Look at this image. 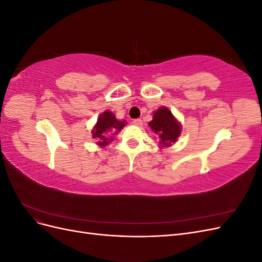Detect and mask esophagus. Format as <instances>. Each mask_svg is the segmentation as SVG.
Wrapping results in <instances>:
<instances>
[{
  "mask_svg": "<svg viewBox=\"0 0 262 262\" xmlns=\"http://www.w3.org/2000/svg\"><path fill=\"white\" fill-rule=\"evenodd\" d=\"M132 123L134 125H137V126H141L142 125V120H141V119H134V120L132 121Z\"/></svg>",
  "mask_w": 262,
  "mask_h": 262,
  "instance_id": "obj_1",
  "label": "esophagus"
}]
</instances>
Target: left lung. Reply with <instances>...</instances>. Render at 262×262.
<instances>
[{
    "label": "left lung",
    "instance_id": "obj_1",
    "mask_svg": "<svg viewBox=\"0 0 262 262\" xmlns=\"http://www.w3.org/2000/svg\"><path fill=\"white\" fill-rule=\"evenodd\" d=\"M148 126L156 134L158 146L161 148L171 146L181 134V123L167 107L155 110Z\"/></svg>",
    "mask_w": 262,
    "mask_h": 262
}]
</instances>
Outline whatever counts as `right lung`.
Wrapping results in <instances>:
<instances>
[{
    "mask_svg": "<svg viewBox=\"0 0 262 262\" xmlns=\"http://www.w3.org/2000/svg\"><path fill=\"white\" fill-rule=\"evenodd\" d=\"M125 124V120H118L114 113L106 110L99 115L97 122L93 126V138L97 141V145L105 147L114 140L116 134L124 128Z\"/></svg>",
    "mask_w": 262,
    "mask_h": 262,
    "instance_id": "right-lung-1",
    "label": "right lung"
}]
</instances>
